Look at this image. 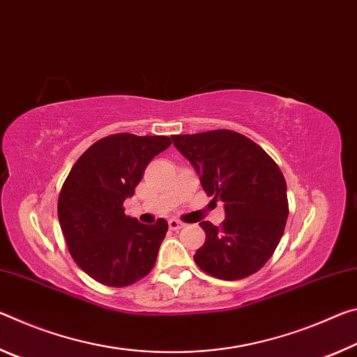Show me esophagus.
Listing matches in <instances>:
<instances>
[{
	"mask_svg": "<svg viewBox=\"0 0 357 357\" xmlns=\"http://www.w3.org/2000/svg\"><path fill=\"white\" fill-rule=\"evenodd\" d=\"M185 225L182 223V221H178V220H169V227H171L172 231H178V229H182Z\"/></svg>",
	"mask_w": 357,
	"mask_h": 357,
	"instance_id": "obj_1",
	"label": "esophagus"
}]
</instances>
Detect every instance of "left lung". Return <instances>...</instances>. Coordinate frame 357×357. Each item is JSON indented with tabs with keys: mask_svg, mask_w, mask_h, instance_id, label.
Instances as JSON below:
<instances>
[{
	"mask_svg": "<svg viewBox=\"0 0 357 357\" xmlns=\"http://www.w3.org/2000/svg\"><path fill=\"white\" fill-rule=\"evenodd\" d=\"M174 145L199 175L213 201L225 202L220 226L202 221L206 243L195 262L220 280L253 275L271 259L288 218L286 182L277 162L253 140L215 130L172 136Z\"/></svg>",
	"mask_w": 357,
	"mask_h": 357,
	"instance_id": "1",
	"label": "left lung"
}]
</instances>
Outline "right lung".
Masks as SVG:
<instances>
[{
    "label": "right lung",
    "instance_id": "right-lung-1",
    "mask_svg": "<svg viewBox=\"0 0 357 357\" xmlns=\"http://www.w3.org/2000/svg\"><path fill=\"white\" fill-rule=\"evenodd\" d=\"M167 136L121 132L99 139L82 155L58 196V220L68 250L96 282L123 288L149 275L167 221L142 225L125 215L145 167L171 145Z\"/></svg>",
    "mask_w": 357,
    "mask_h": 357
}]
</instances>
